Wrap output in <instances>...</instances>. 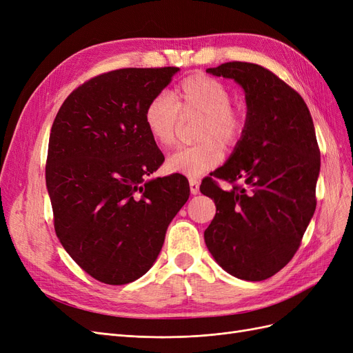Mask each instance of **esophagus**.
Listing matches in <instances>:
<instances>
[{
	"mask_svg": "<svg viewBox=\"0 0 353 353\" xmlns=\"http://www.w3.org/2000/svg\"><path fill=\"white\" fill-rule=\"evenodd\" d=\"M188 184H190V191H191V194H199V191H200V188H199V179L190 178Z\"/></svg>",
	"mask_w": 353,
	"mask_h": 353,
	"instance_id": "obj_1",
	"label": "esophagus"
}]
</instances>
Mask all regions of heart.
I'll return each mask as SVG.
<instances>
[{
  "mask_svg": "<svg viewBox=\"0 0 353 353\" xmlns=\"http://www.w3.org/2000/svg\"><path fill=\"white\" fill-rule=\"evenodd\" d=\"M181 115L200 116L194 138L197 144L179 148L166 159L169 172L199 176L219 166L223 145L236 147L244 135L245 113L231 103L228 88L208 74L184 78L170 94H157L144 109V123L152 140L162 148L175 145Z\"/></svg>",
  "mask_w": 353,
  "mask_h": 353,
  "instance_id": "1",
  "label": "heart"
}]
</instances>
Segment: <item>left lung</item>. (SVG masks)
<instances>
[{
    "label": "left lung",
    "mask_w": 353,
    "mask_h": 353,
    "mask_svg": "<svg viewBox=\"0 0 353 353\" xmlns=\"http://www.w3.org/2000/svg\"><path fill=\"white\" fill-rule=\"evenodd\" d=\"M206 72L241 85L248 117L228 162L200 185L216 206L205 241L228 274L262 281L292 261L315 212L321 157L314 122L301 94L268 69L228 61Z\"/></svg>",
    "instance_id": "8db88e82"
}]
</instances>
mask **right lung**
<instances>
[{
	"instance_id": "obj_1",
	"label": "right lung",
	"mask_w": 353,
	"mask_h": 353,
	"mask_svg": "<svg viewBox=\"0 0 353 353\" xmlns=\"http://www.w3.org/2000/svg\"><path fill=\"white\" fill-rule=\"evenodd\" d=\"M178 68H126L73 90L51 126L46 183L57 237L92 279L122 285L157 259L188 181H145L163 154L144 123L147 103Z\"/></svg>"
}]
</instances>
